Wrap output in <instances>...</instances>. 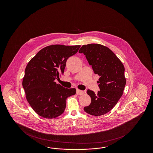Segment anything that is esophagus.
I'll return each instance as SVG.
<instances>
[{
	"label": "esophagus",
	"instance_id": "esophagus-1",
	"mask_svg": "<svg viewBox=\"0 0 153 153\" xmlns=\"http://www.w3.org/2000/svg\"><path fill=\"white\" fill-rule=\"evenodd\" d=\"M76 94H77V95H82L84 94V91L80 90V89H77Z\"/></svg>",
	"mask_w": 153,
	"mask_h": 153
}]
</instances>
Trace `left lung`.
I'll return each instance as SVG.
<instances>
[{
	"mask_svg": "<svg viewBox=\"0 0 153 153\" xmlns=\"http://www.w3.org/2000/svg\"><path fill=\"white\" fill-rule=\"evenodd\" d=\"M79 52L84 53L94 73L100 76V91L96 95L88 90L91 103L84 109L91 115H103L115 106L123 94L126 84L123 64L113 51L100 44L82 45Z\"/></svg>",
	"mask_w": 153,
	"mask_h": 153,
	"instance_id": "8db88e82",
	"label": "left lung"
}]
</instances>
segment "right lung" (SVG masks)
Masks as SVG:
<instances>
[{
  "label": "right lung",
  "mask_w": 153,
  "mask_h": 153,
  "mask_svg": "<svg viewBox=\"0 0 153 153\" xmlns=\"http://www.w3.org/2000/svg\"><path fill=\"white\" fill-rule=\"evenodd\" d=\"M80 45H52L36 53L26 67L22 85L26 98L36 114L46 119L61 115L68 97L75 95V88H65L55 80L63 75L66 62L75 54Z\"/></svg>",
  "instance_id": "add662e5"
}]
</instances>
